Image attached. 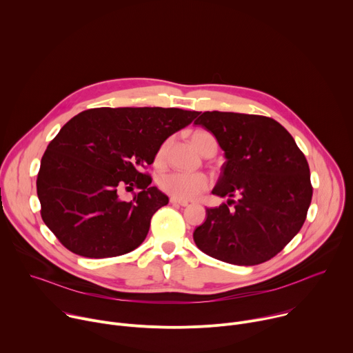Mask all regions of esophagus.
I'll use <instances>...</instances> for the list:
<instances>
[{
    "label": "esophagus",
    "mask_w": 353,
    "mask_h": 353,
    "mask_svg": "<svg viewBox=\"0 0 353 353\" xmlns=\"http://www.w3.org/2000/svg\"><path fill=\"white\" fill-rule=\"evenodd\" d=\"M170 203L173 204V205H180V207H187L188 205V203L187 201H181V199H177V198H170Z\"/></svg>",
    "instance_id": "esophagus-1"
}]
</instances>
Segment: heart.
Returning <instances> with one entry per match:
<instances>
[{"instance_id": "b5f03b06", "label": "heart", "mask_w": 353, "mask_h": 353, "mask_svg": "<svg viewBox=\"0 0 353 353\" xmlns=\"http://www.w3.org/2000/svg\"><path fill=\"white\" fill-rule=\"evenodd\" d=\"M208 141H214L212 135L205 131H194L191 142L194 148L201 152ZM168 142H163L157 152V163H162L166 154ZM158 184L161 190L173 198L181 201L196 199L201 194L208 190L211 181L205 173H187V172H169L159 177Z\"/></svg>"}]
</instances>
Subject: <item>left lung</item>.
<instances>
[{
    "label": "left lung",
    "instance_id": "8db88e82",
    "mask_svg": "<svg viewBox=\"0 0 353 353\" xmlns=\"http://www.w3.org/2000/svg\"><path fill=\"white\" fill-rule=\"evenodd\" d=\"M194 124L212 132L225 152L212 194L229 196L207 208L205 222L192 233L196 247L234 265L268 261L306 221L313 188L303 152L270 117L204 112Z\"/></svg>",
    "mask_w": 353,
    "mask_h": 353
}]
</instances>
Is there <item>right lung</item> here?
<instances>
[{"mask_svg": "<svg viewBox=\"0 0 353 353\" xmlns=\"http://www.w3.org/2000/svg\"><path fill=\"white\" fill-rule=\"evenodd\" d=\"M196 114L174 108H99L72 117L40 162L36 185L47 228L88 259L123 256L141 245L152 215L169 203L141 170ZM132 186L140 192L123 201L119 191Z\"/></svg>", "mask_w": 353, "mask_h": 353, "instance_id": "right-lung-1", "label": "right lung"}]
</instances>
